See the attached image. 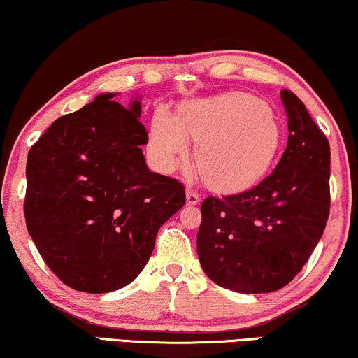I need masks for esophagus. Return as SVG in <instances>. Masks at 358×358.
<instances>
[{"label":"esophagus","instance_id":"esophagus-1","mask_svg":"<svg viewBox=\"0 0 358 358\" xmlns=\"http://www.w3.org/2000/svg\"><path fill=\"white\" fill-rule=\"evenodd\" d=\"M185 199H187V205L200 203V195L196 194L194 189H190V187H187V190H185Z\"/></svg>","mask_w":358,"mask_h":358}]
</instances>
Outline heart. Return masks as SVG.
Here are the masks:
<instances>
[{"label":"heart","instance_id":"1","mask_svg":"<svg viewBox=\"0 0 358 358\" xmlns=\"http://www.w3.org/2000/svg\"><path fill=\"white\" fill-rule=\"evenodd\" d=\"M196 142L194 162L206 187L239 192L257 184L276 159L282 132L274 111L245 92H222L180 103L176 116L158 110L148 127V152L171 169Z\"/></svg>","mask_w":358,"mask_h":358}]
</instances>
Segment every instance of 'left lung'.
Listing matches in <instances>:
<instances>
[{"label": "left lung", "instance_id": "1", "mask_svg": "<svg viewBox=\"0 0 358 358\" xmlns=\"http://www.w3.org/2000/svg\"><path fill=\"white\" fill-rule=\"evenodd\" d=\"M287 147L255 187L201 203L196 252L206 276L243 294L287 286L308 262L329 216V142L284 89Z\"/></svg>", "mask_w": 358, "mask_h": 358}]
</instances>
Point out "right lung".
<instances>
[{"mask_svg":"<svg viewBox=\"0 0 358 358\" xmlns=\"http://www.w3.org/2000/svg\"><path fill=\"white\" fill-rule=\"evenodd\" d=\"M103 93L61 116L27 158L25 224L46 265L66 286L105 294L131 284L157 234L185 205L184 185L152 173L141 145V101L124 108Z\"/></svg>","mask_w":358,"mask_h":358,"instance_id":"add662e5","label":"right lung"}]
</instances>
